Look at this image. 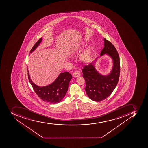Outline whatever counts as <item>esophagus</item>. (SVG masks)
<instances>
[{"label":"esophagus","mask_w":148,"mask_h":148,"mask_svg":"<svg viewBox=\"0 0 148 148\" xmlns=\"http://www.w3.org/2000/svg\"><path fill=\"white\" fill-rule=\"evenodd\" d=\"M81 74L78 71H75L74 73H73V76L74 77H75V78H77V77H79V76H80Z\"/></svg>","instance_id":"34e87169"}]
</instances>
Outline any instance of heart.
I'll return each instance as SVG.
<instances>
[{"instance_id": "1", "label": "heart", "mask_w": 148, "mask_h": 148, "mask_svg": "<svg viewBox=\"0 0 148 148\" xmlns=\"http://www.w3.org/2000/svg\"><path fill=\"white\" fill-rule=\"evenodd\" d=\"M77 51V48L75 47L71 50V52L72 53H75ZM91 51L90 50V48H88L86 50L83 52V53L82 54L81 60L82 62L87 64L91 60Z\"/></svg>"}]
</instances>
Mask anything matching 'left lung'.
I'll list each match as a JSON object with an SVG mask.
<instances>
[{
  "mask_svg": "<svg viewBox=\"0 0 148 148\" xmlns=\"http://www.w3.org/2000/svg\"><path fill=\"white\" fill-rule=\"evenodd\" d=\"M104 47L101 51L102 56L107 54L112 58L113 67L108 75H102L95 69L94 63L86 65L82 69L85 80L86 92L91 100L101 101L110 95L119 81L120 73V61L119 54L114 46L104 38Z\"/></svg>",
  "mask_w": 148,
  "mask_h": 148,
  "instance_id": "obj_1",
  "label": "left lung"
}]
</instances>
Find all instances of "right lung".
Returning <instances> with one entry per match:
<instances>
[{"label":"right lung","instance_id":"1","mask_svg":"<svg viewBox=\"0 0 148 148\" xmlns=\"http://www.w3.org/2000/svg\"><path fill=\"white\" fill-rule=\"evenodd\" d=\"M42 41V38L34 44L30 51V53L35 50ZM28 77L34 91L42 101L50 103L56 104L60 102L66 95L72 75L68 72L61 73L52 84L45 87H39L32 81L28 71Z\"/></svg>","mask_w":148,"mask_h":148}]
</instances>
